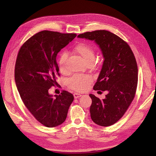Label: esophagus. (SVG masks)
<instances>
[{
  "instance_id": "esophagus-1",
  "label": "esophagus",
  "mask_w": 156,
  "mask_h": 156,
  "mask_svg": "<svg viewBox=\"0 0 156 156\" xmlns=\"http://www.w3.org/2000/svg\"><path fill=\"white\" fill-rule=\"evenodd\" d=\"M73 96H74V98L76 99V98H80L81 96V94H78V93H74L73 94Z\"/></svg>"
}]
</instances>
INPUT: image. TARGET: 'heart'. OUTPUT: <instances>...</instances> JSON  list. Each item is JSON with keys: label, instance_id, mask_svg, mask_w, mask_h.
Instances as JSON below:
<instances>
[{"label": "heart", "instance_id": "heart-1", "mask_svg": "<svg viewBox=\"0 0 156 156\" xmlns=\"http://www.w3.org/2000/svg\"><path fill=\"white\" fill-rule=\"evenodd\" d=\"M74 51L79 54L85 61L87 64H92L95 59V51L93 47L85 42H79L75 45ZM67 55L61 54L58 58V67L61 73H65L67 72L66 67ZM92 82V78L87 75H74L66 81L68 88L75 91L83 92L86 90Z\"/></svg>", "mask_w": 156, "mask_h": 156}]
</instances>
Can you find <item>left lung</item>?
Wrapping results in <instances>:
<instances>
[{"mask_svg":"<svg viewBox=\"0 0 156 156\" xmlns=\"http://www.w3.org/2000/svg\"><path fill=\"white\" fill-rule=\"evenodd\" d=\"M78 37L94 40L101 49L104 61L93 88L108 93L103 100L90 94V112L94 123L110 126L124 116L135 98L138 82L135 57L127 42L109 31L86 32Z\"/></svg>","mask_w":156,"mask_h":156,"instance_id":"8db88e82","label":"left lung"}]
</instances>
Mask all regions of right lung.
I'll list each match as a JSON object with an SVG mask.
<instances>
[{
	"instance_id": "1",
	"label": "right lung",
	"mask_w": 156,
	"mask_h": 156,
	"mask_svg": "<svg viewBox=\"0 0 156 156\" xmlns=\"http://www.w3.org/2000/svg\"><path fill=\"white\" fill-rule=\"evenodd\" d=\"M76 36L43 30L27 40L19 51L14 73L18 92L27 109L45 127L62 124L73 101V94L66 90L54 96L48 91L57 85L56 79L60 76L56 55Z\"/></svg>"
}]
</instances>
